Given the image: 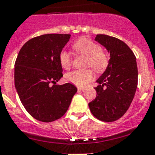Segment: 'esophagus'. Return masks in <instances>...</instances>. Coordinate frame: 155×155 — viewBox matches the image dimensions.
Masks as SVG:
<instances>
[{
	"label": "esophagus",
	"mask_w": 155,
	"mask_h": 155,
	"mask_svg": "<svg viewBox=\"0 0 155 155\" xmlns=\"http://www.w3.org/2000/svg\"><path fill=\"white\" fill-rule=\"evenodd\" d=\"M78 91H84V90H85V88H82V87H78Z\"/></svg>",
	"instance_id": "1"
}]
</instances>
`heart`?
Listing matches in <instances>:
<instances>
[{
    "mask_svg": "<svg viewBox=\"0 0 155 155\" xmlns=\"http://www.w3.org/2000/svg\"><path fill=\"white\" fill-rule=\"evenodd\" d=\"M72 49L77 53L87 57V67L91 68L96 72L105 71L109 64L107 54L102 50L99 45L88 38L83 37L74 42ZM60 63L63 68L68 70L71 66V58L67 51L61 52ZM93 78V73L91 70L85 71H74L66 74V80L78 87H84Z\"/></svg>",
    "mask_w": 155,
    "mask_h": 155,
    "instance_id": "b5f03b06",
    "label": "heart"
}]
</instances>
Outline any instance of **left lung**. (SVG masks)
Segmentation results:
<instances>
[{"mask_svg":"<svg viewBox=\"0 0 155 155\" xmlns=\"http://www.w3.org/2000/svg\"><path fill=\"white\" fill-rule=\"evenodd\" d=\"M95 41L110 54L109 64L96 81V98L88 106L93 116L104 122L119 120L128 110L137 87L136 57L120 39L107 35H97Z\"/></svg>","mask_w":155,"mask_h":155,"instance_id":"left-lung-1","label":"left lung"}]
</instances>
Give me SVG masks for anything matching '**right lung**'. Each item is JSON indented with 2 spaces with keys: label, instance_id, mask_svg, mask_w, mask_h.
Wrapping results in <instances>:
<instances>
[{
  "label": "right lung",
  "instance_id": "1",
  "mask_svg": "<svg viewBox=\"0 0 155 155\" xmlns=\"http://www.w3.org/2000/svg\"><path fill=\"white\" fill-rule=\"evenodd\" d=\"M70 34H46L23 45L15 64V85L25 109L35 120L50 123L68 111L78 89L59 85L63 77L59 56Z\"/></svg>",
  "mask_w": 155,
  "mask_h": 155
}]
</instances>
